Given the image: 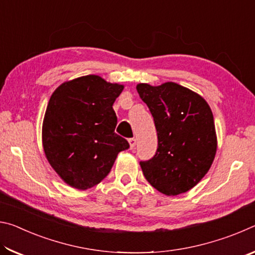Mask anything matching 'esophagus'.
<instances>
[{
    "label": "esophagus",
    "instance_id": "34e87169",
    "mask_svg": "<svg viewBox=\"0 0 255 255\" xmlns=\"http://www.w3.org/2000/svg\"><path fill=\"white\" fill-rule=\"evenodd\" d=\"M128 141H129V146H130V149H133L135 148V146H136V138H129L128 139Z\"/></svg>",
    "mask_w": 255,
    "mask_h": 255
}]
</instances>
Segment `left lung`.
Returning <instances> with one entry per match:
<instances>
[{
	"instance_id": "8db88e82",
	"label": "left lung",
	"mask_w": 255,
	"mask_h": 255,
	"mask_svg": "<svg viewBox=\"0 0 255 255\" xmlns=\"http://www.w3.org/2000/svg\"><path fill=\"white\" fill-rule=\"evenodd\" d=\"M154 118L158 146L139 164L146 180L166 196H178L204 178L217 150L214 116L199 94L173 82L136 86Z\"/></svg>"
}]
</instances>
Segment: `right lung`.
<instances>
[{
	"mask_svg": "<svg viewBox=\"0 0 255 255\" xmlns=\"http://www.w3.org/2000/svg\"><path fill=\"white\" fill-rule=\"evenodd\" d=\"M124 85L98 75L81 76L60 84L49 99L42 146L51 167L71 187L86 190L109 174L128 141L115 132L114 102Z\"/></svg>",
	"mask_w": 255,
	"mask_h": 255,
	"instance_id": "1",
	"label": "right lung"
}]
</instances>
